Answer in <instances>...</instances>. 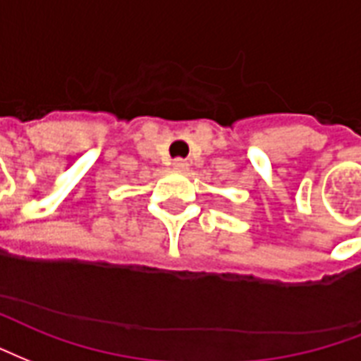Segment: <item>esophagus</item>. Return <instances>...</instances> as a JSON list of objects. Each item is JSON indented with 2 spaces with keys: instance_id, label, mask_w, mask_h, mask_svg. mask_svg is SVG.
<instances>
[{
  "instance_id": "1",
  "label": "esophagus",
  "mask_w": 361,
  "mask_h": 361,
  "mask_svg": "<svg viewBox=\"0 0 361 361\" xmlns=\"http://www.w3.org/2000/svg\"><path fill=\"white\" fill-rule=\"evenodd\" d=\"M173 169L186 171V169H188V161H186V159H180V157H178V159H175V161H173Z\"/></svg>"
}]
</instances>
